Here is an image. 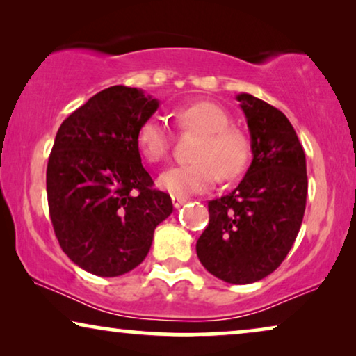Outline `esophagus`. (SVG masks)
Here are the masks:
<instances>
[{"instance_id":"1","label":"esophagus","mask_w":356,"mask_h":356,"mask_svg":"<svg viewBox=\"0 0 356 356\" xmlns=\"http://www.w3.org/2000/svg\"><path fill=\"white\" fill-rule=\"evenodd\" d=\"M184 203H186V198L172 195V205H174V208H181V207L184 205Z\"/></svg>"}]
</instances>
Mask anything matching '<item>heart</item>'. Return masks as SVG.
Listing matches in <instances>:
<instances>
[{"mask_svg":"<svg viewBox=\"0 0 356 356\" xmlns=\"http://www.w3.org/2000/svg\"><path fill=\"white\" fill-rule=\"evenodd\" d=\"M174 118L182 130L195 131L200 140L193 151V163L172 165L159 174L158 187L175 197L205 192L218 177L233 181L248 168L250 158L249 138L236 127L221 106L200 101L177 108ZM136 146L149 163H159L169 153L170 131L165 122L153 115L136 131Z\"/></svg>","mask_w":356,"mask_h":356,"instance_id":"b5f03b06","label":"heart"}]
</instances>
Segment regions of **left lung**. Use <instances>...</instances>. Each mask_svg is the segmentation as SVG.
<instances>
[{
	"label": "left lung",
	"instance_id": "8db88e82",
	"mask_svg": "<svg viewBox=\"0 0 356 356\" xmlns=\"http://www.w3.org/2000/svg\"><path fill=\"white\" fill-rule=\"evenodd\" d=\"M250 163L239 186L208 202L210 221L197 241L203 267L222 282L248 285L280 267L306 210V156L293 125L270 104L239 94Z\"/></svg>",
	"mask_w": 356,
	"mask_h": 356
}]
</instances>
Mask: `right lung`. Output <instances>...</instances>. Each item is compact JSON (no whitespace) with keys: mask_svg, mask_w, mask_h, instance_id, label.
<instances>
[{"mask_svg":"<svg viewBox=\"0 0 356 356\" xmlns=\"http://www.w3.org/2000/svg\"><path fill=\"white\" fill-rule=\"evenodd\" d=\"M159 101L136 88L111 86L65 118L47 165L55 236L70 260L99 277L143 262L156 226L172 213L141 164L136 131Z\"/></svg>","mask_w":356,"mask_h":356,"instance_id":"obj_1","label":"right lung"}]
</instances>
